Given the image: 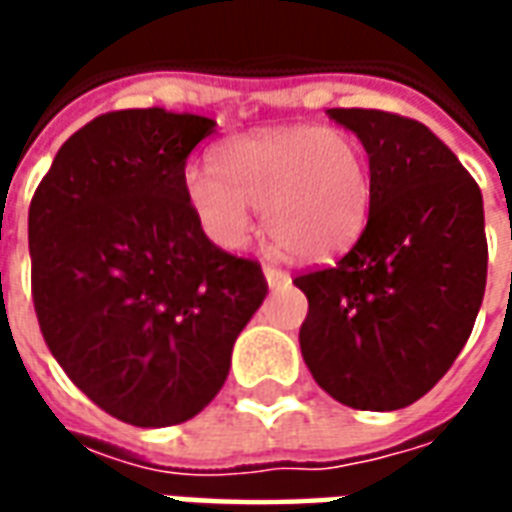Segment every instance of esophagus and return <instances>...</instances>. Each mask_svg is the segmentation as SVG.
I'll return each instance as SVG.
<instances>
[{
	"label": "esophagus",
	"instance_id": "34e87169",
	"mask_svg": "<svg viewBox=\"0 0 512 512\" xmlns=\"http://www.w3.org/2000/svg\"><path fill=\"white\" fill-rule=\"evenodd\" d=\"M263 277H266L268 288H282V285H288L290 277L282 271V268H274V266H266L263 268Z\"/></svg>",
	"mask_w": 512,
	"mask_h": 512
}]
</instances>
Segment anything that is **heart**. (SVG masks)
Returning a JSON list of instances; mask_svg holds the SVG:
<instances>
[{
    "label": "heart",
    "mask_w": 512,
    "mask_h": 512,
    "mask_svg": "<svg viewBox=\"0 0 512 512\" xmlns=\"http://www.w3.org/2000/svg\"><path fill=\"white\" fill-rule=\"evenodd\" d=\"M183 189L205 235L222 249H241L252 208H263L268 238L285 255L323 263L359 238L373 180L354 136L299 126L233 139L222 150V172L189 167Z\"/></svg>",
    "instance_id": "1"
}]
</instances>
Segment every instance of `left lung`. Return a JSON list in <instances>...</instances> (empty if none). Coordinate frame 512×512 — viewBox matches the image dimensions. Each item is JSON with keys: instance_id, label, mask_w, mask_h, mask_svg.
Here are the masks:
<instances>
[{"instance_id": "obj_1", "label": "left lung", "mask_w": 512, "mask_h": 512, "mask_svg": "<svg viewBox=\"0 0 512 512\" xmlns=\"http://www.w3.org/2000/svg\"><path fill=\"white\" fill-rule=\"evenodd\" d=\"M370 158V216L334 268L293 279L310 301L301 356L343 406L395 411L439 384L480 312L483 194L428 126L381 109H326Z\"/></svg>"}]
</instances>
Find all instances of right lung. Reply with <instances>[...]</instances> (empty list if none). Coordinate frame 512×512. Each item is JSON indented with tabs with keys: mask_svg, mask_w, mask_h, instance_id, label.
<instances>
[{
	"mask_svg": "<svg viewBox=\"0 0 512 512\" xmlns=\"http://www.w3.org/2000/svg\"><path fill=\"white\" fill-rule=\"evenodd\" d=\"M211 117L123 109L60 147L29 205L32 299L54 359L106 414L186 422L219 395L263 304L255 260L202 233L183 189Z\"/></svg>",
	"mask_w": 512,
	"mask_h": 512,
	"instance_id": "add662e5",
	"label": "right lung"
}]
</instances>
